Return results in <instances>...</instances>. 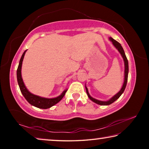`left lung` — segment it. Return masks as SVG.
<instances>
[{"instance_id": "8db88e82", "label": "left lung", "mask_w": 149, "mask_h": 149, "mask_svg": "<svg viewBox=\"0 0 149 149\" xmlns=\"http://www.w3.org/2000/svg\"><path fill=\"white\" fill-rule=\"evenodd\" d=\"M109 40L112 42L113 45H114V46L116 48V49L118 50V51H119V52L121 54V56H122V58H123V62H124V65H125L124 81H123V84L122 88H121L120 91L118 92V93H116V94L115 95L113 96V97L111 98V99H110L108 100H107V101H102V100H99L95 99H94V98H93L91 96L89 95V91H88L87 87H86V85H85V89H86V92H87L88 97H89L93 102L97 103V104H99V105H103V106L109 105L110 104H112V103H113L114 101H116V100L118 99H119V97L122 95V93H123V91H124V90L125 89L126 85H127V77H128V72H129V65H128V60L127 59V57H126V56H125L124 50H123L122 45H121L120 43H119V42H118V41H116V40H114V39H112V37H109Z\"/></svg>"}]
</instances>
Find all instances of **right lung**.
Returning <instances> with one entry per match:
<instances>
[{
	"label": "right lung",
	"mask_w": 149,
	"mask_h": 149,
	"mask_svg": "<svg viewBox=\"0 0 149 149\" xmlns=\"http://www.w3.org/2000/svg\"><path fill=\"white\" fill-rule=\"evenodd\" d=\"M26 51L27 50H25L23 54H22L21 58H20L18 67H17V83H18L20 91H21V93L25 97V99L27 100V101L30 104H31L32 106H34V107L37 108H42V109H47V108L52 107V106L55 105L59 101H60L62 98L64 97V96L65 95L68 89L64 90V91L62 93V94L60 95L59 96H58L57 97L51 98V99L40 97V96L35 95L34 94H32L31 93H30L29 91L27 90L26 85H25L23 81V79H22V72H21L22 62H23L24 58Z\"/></svg>",
	"instance_id": "1"
}]
</instances>
